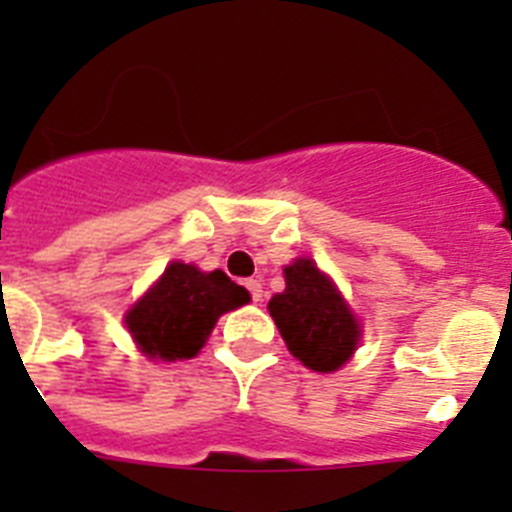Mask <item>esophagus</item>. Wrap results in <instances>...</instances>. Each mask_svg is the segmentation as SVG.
<instances>
[{
	"instance_id": "esophagus-1",
	"label": "esophagus",
	"mask_w": 512,
	"mask_h": 512,
	"mask_svg": "<svg viewBox=\"0 0 512 512\" xmlns=\"http://www.w3.org/2000/svg\"><path fill=\"white\" fill-rule=\"evenodd\" d=\"M246 287H248V292H251L253 302H261V297H264V287H261L259 279H248Z\"/></svg>"
}]
</instances>
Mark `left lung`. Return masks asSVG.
I'll list each match as a JSON object with an SVG mask.
<instances>
[{
	"label": "left lung",
	"instance_id": "left-lung-1",
	"mask_svg": "<svg viewBox=\"0 0 512 512\" xmlns=\"http://www.w3.org/2000/svg\"><path fill=\"white\" fill-rule=\"evenodd\" d=\"M284 292L269 300V312L289 354L312 372L341 369L361 341V325L328 274L302 256L284 266Z\"/></svg>",
	"mask_w": 512,
	"mask_h": 512
}]
</instances>
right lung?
<instances>
[{
  "mask_svg": "<svg viewBox=\"0 0 512 512\" xmlns=\"http://www.w3.org/2000/svg\"><path fill=\"white\" fill-rule=\"evenodd\" d=\"M248 300L251 295L225 271H200L194 264L171 261L161 279L125 312V325L148 359H192L217 318Z\"/></svg>",
  "mask_w": 512,
  "mask_h": 512,
  "instance_id": "1",
  "label": "right lung"
}]
</instances>
